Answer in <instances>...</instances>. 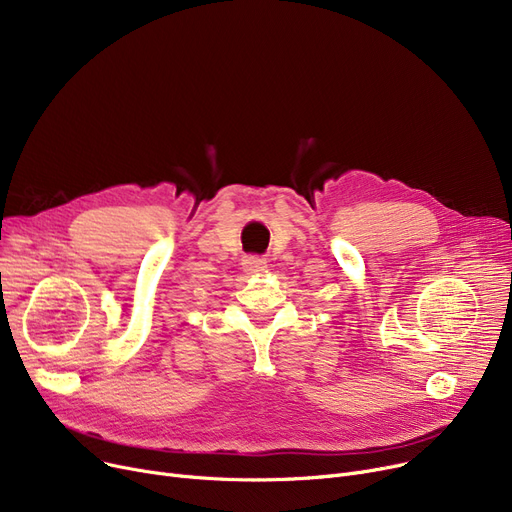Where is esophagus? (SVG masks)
<instances>
[{
	"mask_svg": "<svg viewBox=\"0 0 512 512\" xmlns=\"http://www.w3.org/2000/svg\"><path fill=\"white\" fill-rule=\"evenodd\" d=\"M242 267H245V270H247L249 274H255V272H263V270H265V259H261V257H255V255H251V257H245V261H242Z\"/></svg>",
	"mask_w": 512,
	"mask_h": 512,
	"instance_id": "34e87169",
	"label": "esophagus"
}]
</instances>
